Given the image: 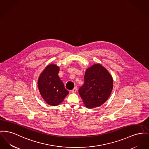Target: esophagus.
Instances as JSON below:
<instances>
[{
	"label": "esophagus",
	"mask_w": 149,
	"mask_h": 149,
	"mask_svg": "<svg viewBox=\"0 0 149 149\" xmlns=\"http://www.w3.org/2000/svg\"><path fill=\"white\" fill-rule=\"evenodd\" d=\"M77 91H78V88H77V87H75L72 90V91H71V92L72 93H76L77 92Z\"/></svg>",
	"instance_id": "1"
}]
</instances>
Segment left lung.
I'll list each match as a JSON object with an SVG mask.
<instances>
[{
	"label": "left lung",
	"mask_w": 149,
	"mask_h": 149,
	"mask_svg": "<svg viewBox=\"0 0 149 149\" xmlns=\"http://www.w3.org/2000/svg\"><path fill=\"white\" fill-rule=\"evenodd\" d=\"M113 88L111 74L101 64L88 68L84 75V84L79 88V93L88 109L100 106L110 96Z\"/></svg>",
	"instance_id": "obj_1"
}]
</instances>
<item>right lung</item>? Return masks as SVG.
Segmentation results:
<instances>
[{
    "label": "right lung",
    "instance_id": "obj_1",
    "mask_svg": "<svg viewBox=\"0 0 149 149\" xmlns=\"http://www.w3.org/2000/svg\"><path fill=\"white\" fill-rule=\"evenodd\" d=\"M59 70V67L56 65H48L40 74L38 81L41 96L48 105L51 106L61 104L69 93L58 75Z\"/></svg>",
    "mask_w": 149,
    "mask_h": 149
}]
</instances>
